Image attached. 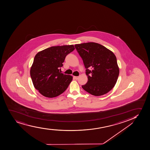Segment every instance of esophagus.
Returning a JSON list of instances; mask_svg holds the SVG:
<instances>
[{"instance_id": "esophagus-1", "label": "esophagus", "mask_w": 150, "mask_h": 150, "mask_svg": "<svg viewBox=\"0 0 150 150\" xmlns=\"http://www.w3.org/2000/svg\"><path fill=\"white\" fill-rule=\"evenodd\" d=\"M73 78H74V79H76V80H77L78 78H79V77L78 76H74L73 77Z\"/></svg>"}]
</instances>
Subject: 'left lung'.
Returning <instances> with one entry per match:
<instances>
[{
    "label": "left lung",
    "instance_id": "8db88e82",
    "mask_svg": "<svg viewBox=\"0 0 150 150\" xmlns=\"http://www.w3.org/2000/svg\"><path fill=\"white\" fill-rule=\"evenodd\" d=\"M75 47L82 59L88 76L83 89L96 96L109 92L116 84L119 74L116 56L95 42L75 44Z\"/></svg>",
    "mask_w": 150,
    "mask_h": 150
}]
</instances>
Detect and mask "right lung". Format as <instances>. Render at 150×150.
I'll return each instance as SVG.
<instances>
[{"instance_id": "right-lung-1", "label": "right lung", "mask_w": 150, "mask_h": 150, "mask_svg": "<svg viewBox=\"0 0 150 150\" xmlns=\"http://www.w3.org/2000/svg\"><path fill=\"white\" fill-rule=\"evenodd\" d=\"M74 49L73 45L52 46L36 55L30 76L34 87L43 96L53 98L67 89L73 77L61 73L59 69L66 56Z\"/></svg>"}]
</instances>
